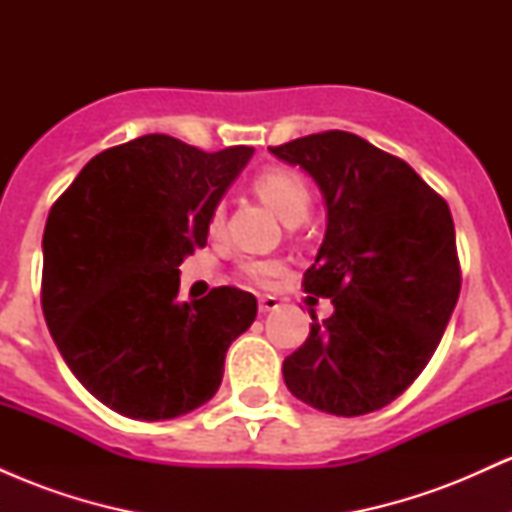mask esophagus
<instances>
[{"label":"esophagus","mask_w":512,"mask_h":512,"mask_svg":"<svg viewBox=\"0 0 512 512\" xmlns=\"http://www.w3.org/2000/svg\"><path fill=\"white\" fill-rule=\"evenodd\" d=\"M279 308V301L274 296H260V313H272Z\"/></svg>","instance_id":"1"}]
</instances>
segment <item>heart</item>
I'll list each match as a JSON object with an SVG mask.
<instances>
[{
  "label": "heart",
  "mask_w": 512,
  "mask_h": 512,
  "mask_svg": "<svg viewBox=\"0 0 512 512\" xmlns=\"http://www.w3.org/2000/svg\"><path fill=\"white\" fill-rule=\"evenodd\" d=\"M255 192L260 199L274 211L284 223L303 221L310 211V187L303 180V175H298L296 170L289 168H269L264 170L252 182ZM223 226V207H216L209 216V228L211 231H221ZM281 272V262L276 260H248L243 262V274L248 279L257 281V284H267L276 274Z\"/></svg>",
  "instance_id": "1"
}]
</instances>
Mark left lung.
I'll return each mask as SVG.
<instances>
[{"label": "left lung", "instance_id": "left-lung-1", "mask_svg": "<svg viewBox=\"0 0 512 512\" xmlns=\"http://www.w3.org/2000/svg\"><path fill=\"white\" fill-rule=\"evenodd\" d=\"M320 187L327 228L303 289L332 298L284 361L293 397L334 416L387 407L438 349L460 296L455 223L402 158L351 132L269 146Z\"/></svg>", "mask_w": 512, "mask_h": 512}]
</instances>
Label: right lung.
<instances>
[{"mask_svg": "<svg viewBox=\"0 0 512 512\" xmlns=\"http://www.w3.org/2000/svg\"><path fill=\"white\" fill-rule=\"evenodd\" d=\"M252 146L207 154L168 134L105 149L52 204L43 236V315L81 385L117 414L163 421L219 390L228 346L257 298L221 286L180 303V264Z\"/></svg>", "mask_w": 512, "mask_h": 512, "instance_id": "add662e5", "label": "right lung"}]
</instances>
